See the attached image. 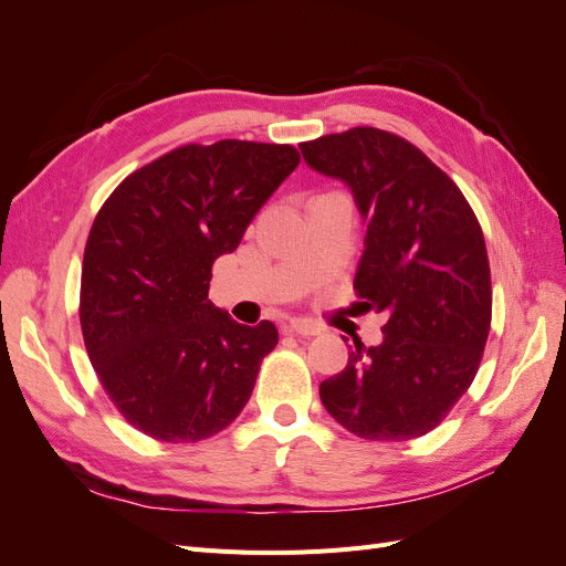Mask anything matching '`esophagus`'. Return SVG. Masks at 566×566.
<instances>
[{
  "instance_id": "1",
  "label": "esophagus",
  "mask_w": 566,
  "mask_h": 566,
  "mask_svg": "<svg viewBox=\"0 0 566 566\" xmlns=\"http://www.w3.org/2000/svg\"><path fill=\"white\" fill-rule=\"evenodd\" d=\"M287 331L295 333V335H302V337H312V335H318L321 328L316 323L306 321V318H293L287 323Z\"/></svg>"
}]
</instances>
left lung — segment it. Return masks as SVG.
I'll return each instance as SVG.
<instances>
[{"label":"left lung","instance_id":"obj_1","mask_svg":"<svg viewBox=\"0 0 566 566\" xmlns=\"http://www.w3.org/2000/svg\"><path fill=\"white\" fill-rule=\"evenodd\" d=\"M316 172L347 181L368 221L354 279L385 312L378 347L354 342L323 380L325 410L370 441L418 439L451 413L482 364L491 269L482 227L453 179L401 136L352 127L300 144Z\"/></svg>","mask_w":566,"mask_h":566}]
</instances>
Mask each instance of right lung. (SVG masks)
Segmentation results:
<instances>
[{
    "mask_svg": "<svg viewBox=\"0 0 566 566\" xmlns=\"http://www.w3.org/2000/svg\"><path fill=\"white\" fill-rule=\"evenodd\" d=\"M297 165L290 144H186L101 205L82 260V337L108 399L146 437L193 443L245 408L279 331L212 306V264Z\"/></svg>",
    "mask_w": 566,
    "mask_h": 566,
    "instance_id": "right-lung-1",
    "label": "right lung"
}]
</instances>
